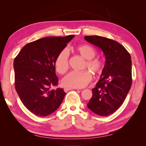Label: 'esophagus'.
<instances>
[{"mask_svg": "<svg viewBox=\"0 0 146 146\" xmlns=\"http://www.w3.org/2000/svg\"><path fill=\"white\" fill-rule=\"evenodd\" d=\"M75 89H76V88H64V91H65L66 93H67L68 91H70V90H75Z\"/></svg>", "mask_w": 146, "mask_h": 146, "instance_id": "obj_1", "label": "esophagus"}]
</instances>
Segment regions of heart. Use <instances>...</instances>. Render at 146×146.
Here are the masks:
<instances>
[{"mask_svg": "<svg viewBox=\"0 0 146 146\" xmlns=\"http://www.w3.org/2000/svg\"><path fill=\"white\" fill-rule=\"evenodd\" d=\"M76 51L86 61L85 67L95 73H99L102 71V62L95 57L96 52L92 47L87 44L76 48ZM69 50L65 48L56 56L55 66L56 71L60 74L65 73L69 68ZM92 80V75L89 71H71L62 80V85L68 88H82L87 86Z\"/></svg>", "mask_w": 146, "mask_h": 146, "instance_id": "obj_1", "label": "heart"}]
</instances>
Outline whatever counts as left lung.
Here are the masks:
<instances>
[{
    "mask_svg": "<svg viewBox=\"0 0 146 146\" xmlns=\"http://www.w3.org/2000/svg\"><path fill=\"white\" fill-rule=\"evenodd\" d=\"M85 40L99 48L104 54L106 63L100 80L92 89L88 108L100 116H108L119 108L132 84L131 58L118 42L103 36H86Z\"/></svg>",
    "mask_w": 146,
    "mask_h": 146,
    "instance_id": "1",
    "label": "left lung"
}]
</instances>
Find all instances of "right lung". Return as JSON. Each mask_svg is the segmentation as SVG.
<instances>
[{
	"mask_svg": "<svg viewBox=\"0 0 146 146\" xmlns=\"http://www.w3.org/2000/svg\"><path fill=\"white\" fill-rule=\"evenodd\" d=\"M74 35L49 36L27 44L14 60L15 87L24 106L45 117L57 110L66 95L57 86L55 61Z\"/></svg>",
	"mask_w": 146,
	"mask_h": 146,
	"instance_id": "obj_1",
	"label": "right lung"
}]
</instances>
